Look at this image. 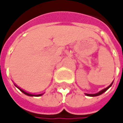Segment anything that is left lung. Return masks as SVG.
<instances>
[{
    "instance_id": "1",
    "label": "left lung",
    "mask_w": 123,
    "mask_h": 123,
    "mask_svg": "<svg viewBox=\"0 0 123 123\" xmlns=\"http://www.w3.org/2000/svg\"><path fill=\"white\" fill-rule=\"evenodd\" d=\"M112 83H113V82L111 83L110 86H108V87H107L106 88H105V89H104V90H101V91H100L99 92H98V93H93V94H90V93H86V96H91V97H94V96H100V95H101V94H102L103 93H104L107 90H108L110 87H111V86L112 85Z\"/></svg>"
}]
</instances>
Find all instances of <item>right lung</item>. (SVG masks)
I'll list each match as a JSON object with an SVG mask.
<instances>
[{
  "mask_svg": "<svg viewBox=\"0 0 123 123\" xmlns=\"http://www.w3.org/2000/svg\"><path fill=\"white\" fill-rule=\"evenodd\" d=\"M15 86L16 87H17V88H18V89H19V90L20 91H21V92H23V93H24V94H25V95H27V96H29L38 97V96H41L42 95H43V93H41V94H36H36H31V93H27V92H25V91L22 90V89H21L19 87H18V86H17V85H15Z\"/></svg>",
  "mask_w": 123,
  "mask_h": 123,
  "instance_id": "1",
  "label": "right lung"
}]
</instances>
